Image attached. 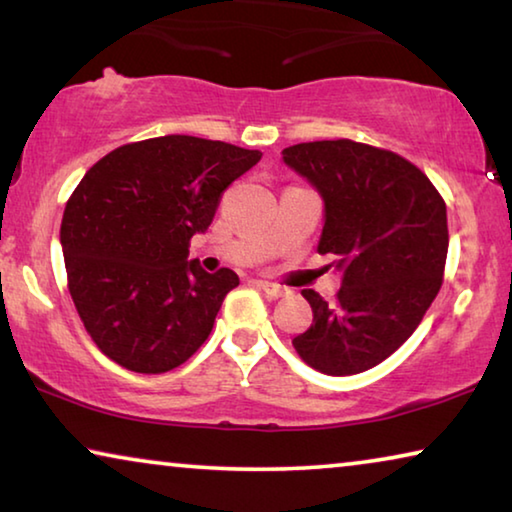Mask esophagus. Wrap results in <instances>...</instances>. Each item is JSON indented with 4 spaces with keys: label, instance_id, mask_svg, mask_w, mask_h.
<instances>
[{
    "label": "esophagus",
    "instance_id": "34e87169",
    "mask_svg": "<svg viewBox=\"0 0 512 512\" xmlns=\"http://www.w3.org/2000/svg\"><path fill=\"white\" fill-rule=\"evenodd\" d=\"M257 284H259V289H262V291L266 293V296H271V298H282V296H284V289L277 287V284H273V282L257 280Z\"/></svg>",
    "mask_w": 512,
    "mask_h": 512
}]
</instances>
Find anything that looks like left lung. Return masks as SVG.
Instances as JSON below:
<instances>
[{
    "mask_svg": "<svg viewBox=\"0 0 512 512\" xmlns=\"http://www.w3.org/2000/svg\"><path fill=\"white\" fill-rule=\"evenodd\" d=\"M287 167L323 198L318 253L336 255L332 302L305 289L314 323L293 348L325 375H357L400 348L443 284L447 207L424 173L393 151L352 140L302 142Z\"/></svg>",
    "mask_w": 512,
    "mask_h": 512,
    "instance_id": "8db88e82",
    "label": "left lung"
}]
</instances>
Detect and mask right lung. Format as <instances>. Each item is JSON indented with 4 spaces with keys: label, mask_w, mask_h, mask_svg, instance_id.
I'll return each mask as SVG.
<instances>
[{
    "label": "right lung",
    "mask_w": 512,
    "mask_h": 512,
    "mask_svg": "<svg viewBox=\"0 0 512 512\" xmlns=\"http://www.w3.org/2000/svg\"><path fill=\"white\" fill-rule=\"evenodd\" d=\"M259 160L235 144L164 135L119 146L85 173L65 205L60 246L76 311L106 357L160 375L205 343L239 277L187 259L189 239Z\"/></svg>",
    "instance_id": "right-lung-1"
}]
</instances>
